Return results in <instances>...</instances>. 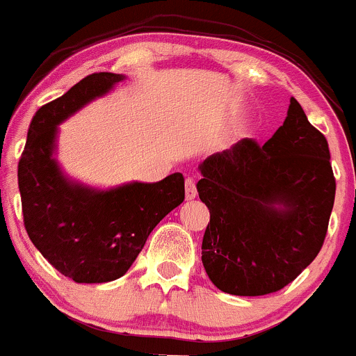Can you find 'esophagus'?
Segmentation results:
<instances>
[{
  "label": "esophagus",
  "instance_id": "obj_1",
  "mask_svg": "<svg viewBox=\"0 0 356 356\" xmlns=\"http://www.w3.org/2000/svg\"><path fill=\"white\" fill-rule=\"evenodd\" d=\"M197 194L196 189V182H194L193 177L186 179V200H194Z\"/></svg>",
  "mask_w": 356,
  "mask_h": 356
}]
</instances>
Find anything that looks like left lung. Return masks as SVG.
<instances>
[{
    "instance_id": "8db88e82",
    "label": "left lung",
    "mask_w": 356,
    "mask_h": 356,
    "mask_svg": "<svg viewBox=\"0 0 356 356\" xmlns=\"http://www.w3.org/2000/svg\"><path fill=\"white\" fill-rule=\"evenodd\" d=\"M327 140L291 97L264 145L252 138L201 163L200 200L209 209L201 261L213 285L259 297L293 282L327 234L336 179Z\"/></svg>"
}]
</instances>
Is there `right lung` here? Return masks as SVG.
<instances>
[{"mask_svg": "<svg viewBox=\"0 0 356 356\" xmlns=\"http://www.w3.org/2000/svg\"><path fill=\"white\" fill-rule=\"evenodd\" d=\"M93 73L35 112L18 162L24 225L32 244L76 283H106L124 275L163 216L184 201V177L133 182L111 191L73 184L52 159L56 126L122 80Z\"/></svg>", "mask_w": 356, "mask_h": 356, "instance_id": "right-lung-1", "label": "right lung"}]
</instances>
